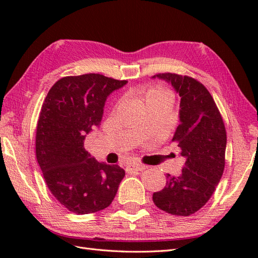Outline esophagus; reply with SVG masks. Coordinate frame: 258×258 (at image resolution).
<instances>
[{"mask_svg": "<svg viewBox=\"0 0 258 258\" xmlns=\"http://www.w3.org/2000/svg\"><path fill=\"white\" fill-rule=\"evenodd\" d=\"M145 168H146V166L143 165V164H128V165L126 166V171H127V172L144 171Z\"/></svg>", "mask_w": 258, "mask_h": 258, "instance_id": "34e87169", "label": "esophagus"}]
</instances>
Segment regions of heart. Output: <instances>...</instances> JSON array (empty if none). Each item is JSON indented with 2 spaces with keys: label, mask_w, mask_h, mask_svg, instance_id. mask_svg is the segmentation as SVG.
Here are the masks:
<instances>
[{
  "label": "heart",
  "mask_w": 258,
  "mask_h": 258,
  "mask_svg": "<svg viewBox=\"0 0 258 258\" xmlns=\"http://www.w3.org/2000/svg\"><path fill=\"white\" fill-rule=\"evenodd\" d=\"M168 94V92L163 89L161 86H156V87H152V89H149L146 91V97H149L151 95H155V94Z\"/></svg>",
  "instance_id": "b5f03b06"
}]
</instances>
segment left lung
I'll return each instance as SVG.
<instances>
[{
  "instance_id": "8db88e82",
  "label": "left lung",
  "mask_w": 258,
  "mask_h": 258,
  "mask_svg": "<svg viewBox=\"0 0 258 258\" xmlns=\"http://www.w3.org/2000/svg\"><path fill=\"white\" fill-rule=\"evenodd\" d=\"M179 94V120L172 142L185 165L179 176L166 174V185L153 194L162 211L189 216L204 206L220 183L225 167L226 128L215 101L200 81L187 75L158 73Z\"/></svg>"
}]
</instances>
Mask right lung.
<instances>
[{"label": "right lung", "instance_id": "1", "mask_svg": "<svg viewBox=\"0 0 258 258\" xmlns=\"http://www.w3.org/2000/svg\"><path fill=\"white\" fill-rule=\"evenodd\" d=\"M126 83L95 73L64 76L43 102L36 126V160L52 195L78 215L109 206L125 176L118 165L91 157L84 140L100 125L107 96Z\"/></svg>", "mask_w": 258, "mask_h": 258}]
</instances>
